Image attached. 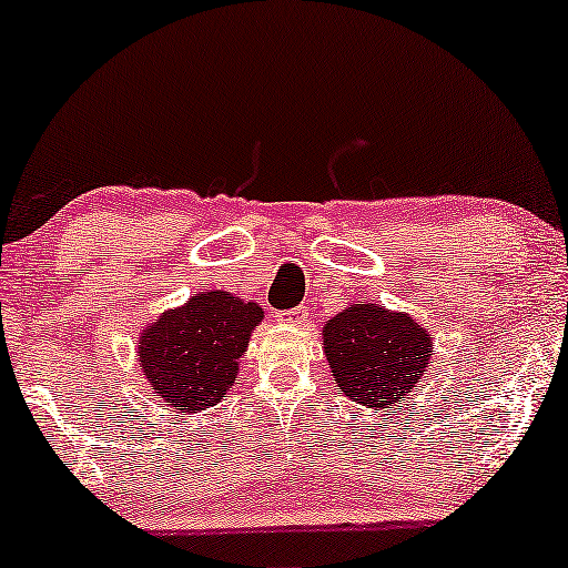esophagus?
<instances>
[{
	"mask_svg": "<svg viewBox=\"0 0 568 568\" xmlns=\"http://www.w3.org/2000/svg\"><path fill=\"white\" fill-rule=\"evenodd\" d=\"M276 321H284V323H297V321H302V311H286V313H276Z\"/></svg>",
	"mask_w": 568,
	"mask_h": 568,
	"instance_id": "34e87169",
	"label": "esophagus"
}]
</instances>
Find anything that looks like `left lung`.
I'll use <instances>...</instances> for the list:
<instances>
[{
	"mask_svg": "<svg viewBox=\"0 0 568 568\" xmlns=\"http://www.w3.org/2000/svg\"><path fill=\"white\" fill-rule=\"evenodd\" d=\"M323 352L349 399L386 409L409 399L430 365L433 338L407 313L365 302L323 326Z\"/></svg>",
	"mask_w": 568,
	"mask_h": 568,
	"instance_id": "obj_1",
	"label": "left lung"
}]
</instances>
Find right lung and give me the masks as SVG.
Wrapping results in <instances>:
<instances>
[{
    "label": "right lung",
    "mask_w": 568,
    "mask_h": 568,
    "mask_svg": "<svg viewBox=\"0 0 568 568\" xmlns=\"http://www.w3.org/2000/svg\"><path fill=\"white\" fill-rule=\"evenodd\" d=\"M261 321L263 307L255 302L221 290L195 294L140 334V371L169 407H213L237 378L240 357Z\"/></svg>",
    "instance_id": "1"
}]
</instances>
